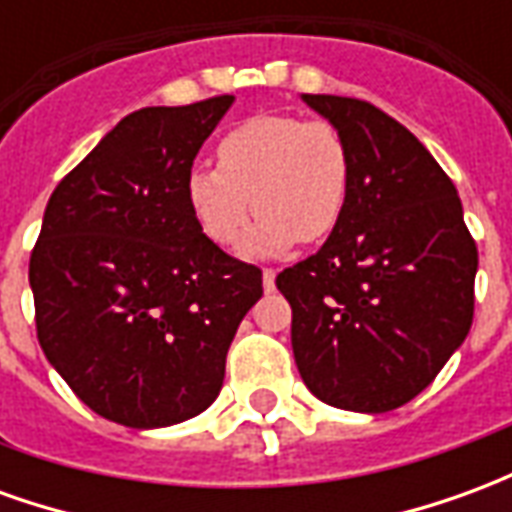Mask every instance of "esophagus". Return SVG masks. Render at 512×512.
Wrapping results in <instances>:
<instances>
[{
	"label": "esophagus",
	"mask_w": 512,
	"mask_h": 512,
	"mask_svg": "<svg viewBox=\"0 0 512 512\" xmlns=\"http://www.w3.org/2000/svg\"><path fill=\"white\" fill-rule=\"evenodd\" d=\"M274 279H277V271L274 268H263V288L274 290Z\"/></svg>",
	"instance_id": "esophagus-1"
}]
</instances>
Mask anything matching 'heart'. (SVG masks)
Listing matches in <instances>:
<instances>
[{
  "instance_id": "heart-1",
  "label": "heart",
  "mask_w": 512,
  "mask_h": 512,
  "mask_svg": "<svg viewBox=\"0 0 512 512\" xmlns=\"http://www.w3.org/2000/svg\"><path fill=\"white\" fill-rule=\"evenodd\" d=\"M351 172V150L332 123L257 115L222 136L216 169H189L186 202L202 235L222 249L241 241L255 208L244 249L268 257L296 241L318 244L337 230Z\"/></svg>"
}]
</instances>
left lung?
I'll return each instance as SVG.
<instances>
[{
    "mask_svg": "<svg viewBox=\"0 0 512 512\" xmlns=\"http://www.w3.org/2000/svg\"><path fill=\"white\" fill-rule=\"evenodd\" d=\"M301 101L343 134L354 172L337 230L277 277L296 367L329 406L392 411L472 329L477 246L452 180L406 126L356 98Z\"/></svg>",
    "mask_w": 512,
    "mask_h": 512,
    "instance_id": "obj_1",
    "label": "left lung"
}]
</instances>
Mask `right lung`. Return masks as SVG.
Listing matches in <instances>:
<instances>
[{
	"label": "right lung",
	"mask_w": 512,
	"mask_h": 512,
	"mask_svg": "<svg viewBox=\"0 0 512 512\" xmlns=\"http://www.w3.org/2000/svg\"><path fill=\"white\" fill-rule=\"evenodd\" d=\"M233 95L123 117L51 194L29 257L38 340L95 414L167 428L211 406L263 271L208 241L186 175Z\"/></svg>",
	"instance_id": "right-lung-1"
}]
</instances>
